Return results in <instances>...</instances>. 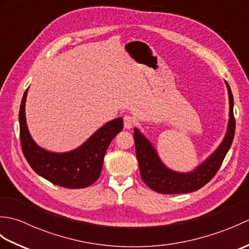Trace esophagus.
Masks as SVG:
<instances>
[{"instance_id": "1", "label": "esophagus", "mask_w": 249, "mask_h": 249, "mask_svg": "<svg viewBox=\"0 0 249 249\" xmlns=\"http://www.w3.org/2000/svg\"><path fill=\"white\" fill-rule=\"evenodd\" d=\"M123 120H124V127L126 129H130L135 124V120L133 116H130V115H125Z\"/></svg>"}]
</instances>
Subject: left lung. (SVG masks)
I'll list each match as a JSON object with an SVG mask.
<instances>
[{"label":"left lung","mask_w":249,"mask_h":249,"mask_svg":"<svg viewBox=\"0 0 249 249\" xmlns=\"http://www.w3.org/2000/svg\"><path fill=\"white\" fill-rule=\"evenodd\" d=\"M225 83L229 95V120L226 135L217 149L192 171L178 172L168 168L151 141L138 128H134L136 156L141 178L152 190L165 195L196 192L210 182L217 172L232 144L235 131L233 96L228 82Z\"/></svg>","instance_id":"1"}]
</instances>
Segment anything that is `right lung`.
<instances>
[{"label": "right lung", "mask_w": 249, "mask_h": 249, "mask_svg": "<svg viewBox=\"0 0 249 249\" xmlns=\"http://www.w3.org/2000/svg\"><path fill=\"white\" fill-rule=\"evenodd\" d=\"M26 89L19 111L20 141L23 155L32 169L47 181L65 188H84L99 178L104 157L111 141L123 129V119L116 118L98 128L77 149L56 153L40 147L32 138L26 125Z\"/></svg>", "instance_id": "1"}]
</instances>
